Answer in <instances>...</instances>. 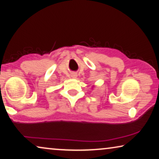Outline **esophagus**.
Listing matches in <instances>:
<instances>
[{"mask_svg":"<svg viewBox=\"0 0 159 159\" xmlns=\"http://www.w3.org/2000/svg\"><path fill=\"white\" fill-rule=\"evenodd\" d=\"M76 76H77V75H76V73H73V74H72V77L73 78H75Z\"/></svg>","mask_w":159,"mask_h":159,"instance_id":"34e87169","label":"esophagus"}]
</instances>
